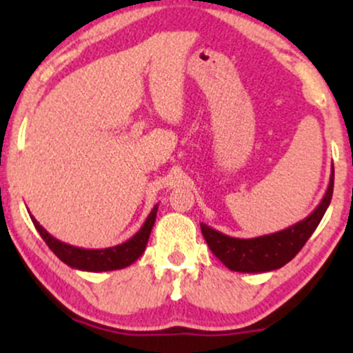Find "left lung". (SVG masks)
<instances>
[{
  "label": "left lung",
  "instance_id": "obj_1",
  "mask_svg": "<svg viewBox=\"0 0 353 353\" xmlns=\"http://www.w3.org/2000/svg\"><path fill=\"white\" fill-rule=\"evenodd\" d=\"M332 192H334V165H332L325 196L322 197L314 212H310V216L302 219L297 224L279 230V232L252 239L230 237L209 228L208 224H201L202 236L212 254L230 270L261 274L281 269L287 262L292 261L299 250L309 241L314 230L317 229L332 201Z\"/></svg>",
  "mask_w": 353,
  "mask_h": 353
}]
</instances>
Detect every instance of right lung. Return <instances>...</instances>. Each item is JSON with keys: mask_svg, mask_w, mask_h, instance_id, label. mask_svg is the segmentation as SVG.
I'll return each instance as SVG.
<instances>
[{"mask_svg": "<svg viewBox=\"0 0 353 353\" xmlns=\"http://www.w3.org/2000/svg\"><path fill=\"white\" fill-rule=\"evenodd\" d=\"M157 208H159L157 204L154 205L143 228L137 230L134 236L128 239L123 244L108 247V249H83V247L70 245L52 237L43 225H39V222L33 216H31V221H33L34 228L39 232V236L43 237V241L64 264L72 267V269L86 270V272H108V270L124 269V267L131 265L132 262H136L143 255L145 245H148L149 236H151L152 225L156 222Z\"/></svg>", "mask_w": 353, "mask_h": 353, "instance_id": "obj_1", "label": "right lung"}]
</instances>
